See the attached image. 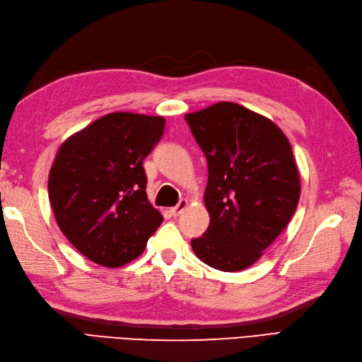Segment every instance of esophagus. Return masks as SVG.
Instances as JSON below:
<instances>
[{"mask_svg": "<svg viewBox=\"0 0 362 362\" xmlns=\"http://www.w3.org/2000/svg\"><path fill=\"white\" fill-rule=\"evenodd\" d=\"M187 206H189L187 199H181V202H180L178 204H176L175 207H172L170 211H168V212H170V215H172V216H180L184 211H186V207H187Z\"/></svg>", "mask_w": 362, "mask_h": 362, "instance_id": "1", "label": "esophagus"}]
</instances>
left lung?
<instances>
[{"label":"left lung","mask_w":362,"mask_h":362,"mask_svg":"<svg viewBox=\"0 0 362 362\" xmlns=\"http://www.w3.org/2000/svg\"><path fill=\"white\" fill-rule=\"evenodd\" d=\"M184 119L209 167L204 204L211 223L192 249L215 269H246L282 234L299 203L291 144L271 119L234 102Z\"/></svg>","instance_id":"left-lung-1"}]
</instances>
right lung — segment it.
<instances>
[{"label": "right lung", "instance_id": "add662e5", "mask_svg": "<svg viewBox=\"0 0 362 362\" xmlns=\"http://www.w3.org/2000/svg\"><path fill=\"white\" fill-rule=\"evenodd\" d=\"M164 125L163 116L116 111L71 134L55 155L47 180L55 221L91 262L124 267L163 223L147 198L142 160Z\"/></svg>", "mask_w": 362, "mask_h": 362}]
</instances>
